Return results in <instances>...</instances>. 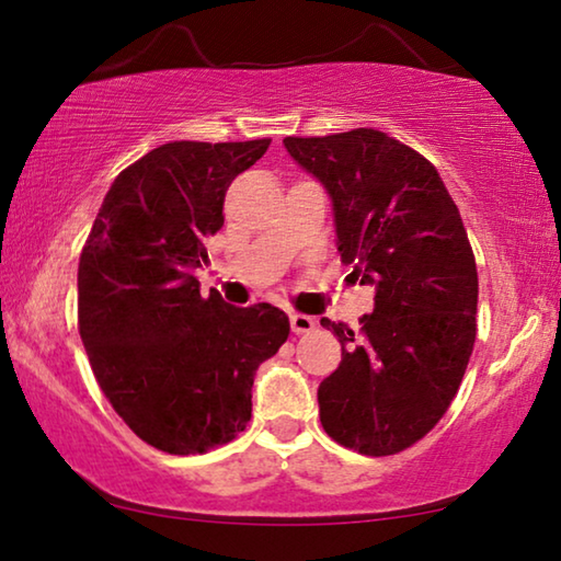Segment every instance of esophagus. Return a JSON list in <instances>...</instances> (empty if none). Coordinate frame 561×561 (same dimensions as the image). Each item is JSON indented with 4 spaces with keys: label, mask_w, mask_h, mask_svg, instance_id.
I'll use <instances>...</instances> for the list:
<instances>
[{
    "label": "esophagus",
    "mask_w": 561,
    "mask_h": 561,
    "mask_svg": "<svg viewBox=\"0 0 561 561\" xmlns=\"http://www.w3.org/2000/svg\"><path fill=\"white\" fill-rule=\"evenodd\" d=\"M289 324H291V332H295V334H307V332L314 330L312 317L299 314V312H295V314L289 317Z\"/></svg>",
    "instance_id": "1"
}]
</instances>
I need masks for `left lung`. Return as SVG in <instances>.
<instances>
[{"label": "left lung", "mask_w": 561, "mask_h": 561, "mask_svg": "<svg viewBox=\"0 0 561 561\" xmlns=\"http://www.w3.org/2000/svg\"><path fill=\"white\" fill-rule=\"evenodd\" d=\"M284 148L330 194L342 262L375 287L357 332L320 320L342 345L317 390L322 428L357 454L392 456L440 421L473 353L479 274L461 214L436 165L382 130Z\"/></svg>", "instance_id": "obj_1"}]
</instances>
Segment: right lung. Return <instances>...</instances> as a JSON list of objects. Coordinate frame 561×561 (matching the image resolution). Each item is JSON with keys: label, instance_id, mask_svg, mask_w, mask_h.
<instances>
[{"label": "right lung", "instance_id": "obj_1", "mask_svg": "<svg viewBox=\"0 0 561 561\" xmlns=\"http://www.w3.org/2000/svg\"><path fill=\"white\" fill-rule=\"evenodd\" d=\"M272 140L158 146L121 171L78 266V328L95 380L128 428L173 456L247 428L254 373L289 337L279 307L201 297L194 272L224 227V196Z\"/></svg>", "mask_w": 561, "mask_h": 561}]
</instances>
